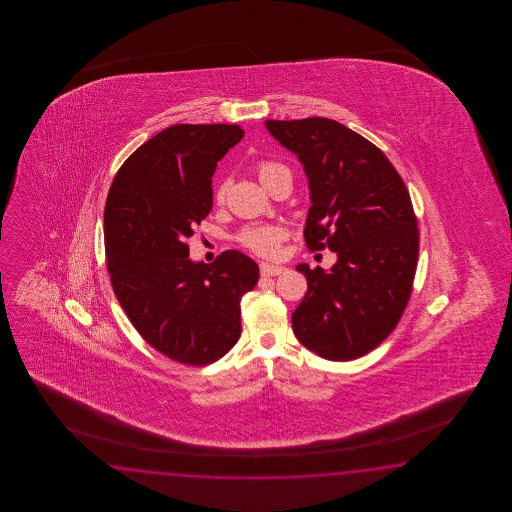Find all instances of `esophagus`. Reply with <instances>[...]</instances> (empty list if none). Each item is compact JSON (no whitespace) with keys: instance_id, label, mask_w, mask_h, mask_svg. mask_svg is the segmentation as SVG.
Masks as SVG:
<instances>
[{"instance_id":"1","label":"esophagus","mask_w":512,"mask_h":512,"mask_svg":"<svg viewBox=\"0 0 512 512\" xmlns=\"http://www.w3.org/2000/svg\"><path fill=\"white\" fill-rule=\"evenodd\" d=\"M260 271L263 276H280L285 272V267L280 265H269V263H261Z\"/></svg>"}]
</instances>
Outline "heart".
Returning a JSON list of instances; mask_svg holds the SVG:
<instances>
[{
  "label": "heart",
  "instance_id": "b5f03b06",
  "mask_svg": "<svg viewBox=\"0 0 512 512\" xmlns=\"http://www.w3.org/2000/svg\"><path fill=\"white\" fill-rule=\"evenodd\" d=\"M287 170L283 164L272 163V161H263L258 164V177L261 183H265L267 179H271L272 175ZM229 190V179H221L216 186V199L221 201ZM241 245L247 247L249 251L265 256V258H274L280 254L282 241L285 240V230L278 225H252L240 232L238 236Z\"/></svg>",
  "mask_w": 512,
  "mask_h": 512
}]
</instances>
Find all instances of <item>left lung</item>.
I'll list each match as a JSON object with an SVG mask.
<instances>
[{
	"label": "left lung",
	"mask_w": 512,
	"mask_h": 512,
	"mask_svg": "<svg viewBox=\"0 0 512 512\" xmlns=\"http://www.w3.org/2000/svg\"><path fill=\"white\" fill-rule=\"evenodd\" d=\"M265 126L304 164L307 249L338 256L329 271L296 267L307 293L293 313L294 335L322 359H359L392 333L412 294L419 229L408 188L373 142L337 120Z\"/></svg>",
	"instance_id": "1"
}]
</instances>
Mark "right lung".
<instances>
[{"instance_id": "obj_1", "label": "right lung", "mask_w": 512, "mask_h": 512, "mask_svg": "<svg viewBox=\"0 0 512 512\" xmlns=\"http://www.w3.org/2000/svg\"><path fill=\"white\" fill-rule=\"evenodd\" d=\"M238 124H175L120 166L104 208L113 293L153 349L186 366L227 355L241 335V296L260 278L256 261L225 251L188 258L186 240L212 210V175L243 139Z\"/></svg>"}]
</instances>
